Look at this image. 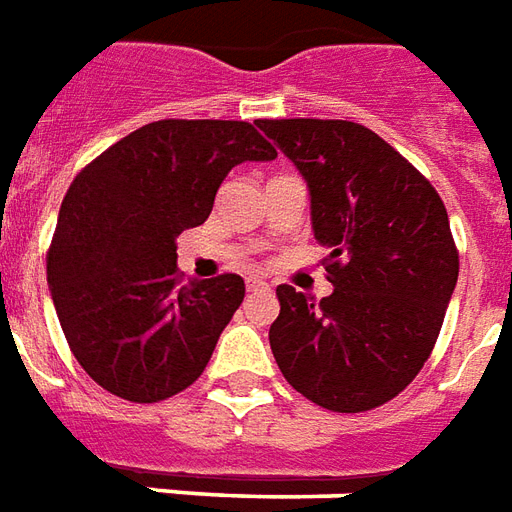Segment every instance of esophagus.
Segmentation results:
<instances>
[{
	"label": "esophagus",
	"mask_w": 512,
	"mask_h": 512,
	"mask_svg": "<svg viewBox=\"0 0 512 512\" xmlns=\"http://www.w3.org/2000/svg\"><path fill=\"white\" fill-rule=\"evenodd\" d=\"M268 287V282H263V279H257V276H249V279H246V290H249V293H257V290H266Z\"/></svg>",
	"instance_id": "1"
}]
</instances>
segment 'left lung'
I'll use <instances>...</instances> for the list:
<instances>
[{
  "label": "left lung",
  "instance_id": "1",
  "mask_svg": "<svg viewBox=\"0 0 512 512\" xmlns=\"http://www.w3.org/2000/svg\"><path fill=\"white\" fill-rule=\"evenodd\" d=\"M312 192L314 238L333 293L320 304L279 285L268 331L279 372L331 412L399 396L437 344L458 279L448 211L391 143L344 119H263Z\"/></svg>",
  "mask_w": 512,
  "mask_h": 512
}]
</instances>
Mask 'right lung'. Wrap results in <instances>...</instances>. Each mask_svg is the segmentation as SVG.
I'll return each instance as SVG.
<instances>
[{"label":"right lung","mask_w":512,"mask_h":512,"mask_svg":"<svg viewBox=\"0 0 512 512\" xmlns=\"http://www.w3.org/2000/svg\"><path fill=\"white\" fill-rule=\"evenodd\" d=\"M274 157L249 121L162 119L75 176L45 271L64 339L100 388L154 404L203 374L244 279L184 282L176 236L206 222L230 168Z\"/></svg>","instance_id":"1"}]
</instances>
